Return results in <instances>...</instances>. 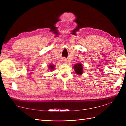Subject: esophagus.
<instances>
[{
	"mask_svg": "<svg viewBox=\"0 0 126 126\" xmlns=\"http://www.w3.org/2000/svg\"><path fill=\"white\" fill-rule=\"evenodd\" d=\"M61 62H62V63H64V64L67 63V60H66L65 58H63L62 59Z\"/></svg>",
	"mask_w": 126,
	"mask_h": 126,
	"instance_id": "1",
	"label": "esophagus"
}]
</instances>
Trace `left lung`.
Segmentation results:
<instances>
[{
	"label": "left lung",
	"instance_id": "obj_1",
	"mask_svg": "<svg viewBox=\"0 0 126 126\" xmlns=\"http://www.w3.org/2000/svg\"><path fill=\"white\" fill-rule=\"evenodd\" d=\"M74 69L77 75H81L82 73H83V70L82 64L81 63H77L74 66Z\"/></svg>",
	"mask_w": 126,
	"mask_h": 126
}]
</instances>
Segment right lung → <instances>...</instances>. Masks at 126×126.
Wrapping results in <instances>:
<instances>
[{
	"label": "right lung",
	"mask_w": 126,
	"mask_h": 126,
	"mask_svg": "<svg viewBox=\"0 0 126 126\" xmlns=\"http://www.w3.org/2000/svg\"><path fill=\"white\" fill-rule=\"evenodd\" d=\"M49 68L50 70V71H52V70H53V69H55V65H53V64H50V65H49Z\"/></svg>",
	"instance_id": "right-lung-1"
}]
</instances>
